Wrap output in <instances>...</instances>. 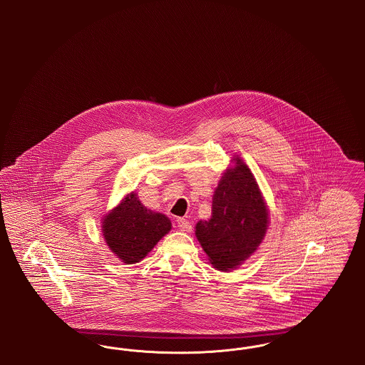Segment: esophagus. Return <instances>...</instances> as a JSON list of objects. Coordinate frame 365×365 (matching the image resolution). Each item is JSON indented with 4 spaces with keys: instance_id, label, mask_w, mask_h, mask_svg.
<instances>
[{
    "instance_id": "1",
    "label": "esophagus",
    "mask_w": 365,
    "mask_h": 365,
    "mask_svg": "<svg viewBox=\"0 0 365 365\" xmlns=\"http://www.w3.org/2000/svg\"><path fill=\"white\" fill-rule=\"evenodd\" d=\"M176 225L182 231H186V232H190L191 228H192L190 222L187 219H185V217H178L176 219Z\"/></svg>"
}]
</instances>
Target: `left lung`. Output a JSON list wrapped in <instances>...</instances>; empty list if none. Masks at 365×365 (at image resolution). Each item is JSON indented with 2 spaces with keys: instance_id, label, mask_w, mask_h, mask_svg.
I'll use <instances>...</instances> for the list:
<instances>
[{
  "instance_id": "obj_1",
  "label": "left lung",
  "mask_w": 365,
  "mask_h": 365,
  "mask_svg": "<svg viewBox=\"0 0 365 365\" xmlns=\"http://www.w3.org/2000/svg\"><path fill=\"white\" fill-rule=\"evenodd\" d=\"M222 176L212 198V216L195 226L197 240L219 271H231L253 255L268 228V209L259 185L240 157Z\"/></svg>"
}]
</instances>
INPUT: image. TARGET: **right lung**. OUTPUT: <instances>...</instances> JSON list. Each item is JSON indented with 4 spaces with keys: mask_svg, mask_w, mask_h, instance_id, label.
I'll list each match as a JSON object with an SVG mask.
<instances>
[{
    "mask_svg": "<svg viewBox=\"0 0 365 365\" xmlns=\"http://www.w3.org/2000/svg\"><path fill=\"white\" fill-rule=\"evenodd\" d=\"M170 230L171 220L142 205L134 192L125 195L103 222L105 242L125 264L145 259Z\"/></svg>",
    "mask_w": 365,
    "mask_h": 365,
    "instance_id": "add662e5",
    "label": "right lung"
}]
</instances>
